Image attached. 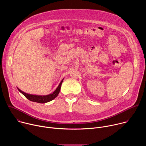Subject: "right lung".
Masks as SVG:
<instances>
[{"instance_id": "1", "label": "right lung", "mask_w": 146, "mask_h": 146, "mask_svg": "<svg viewBox=\"0 0 146 146\" xmlns=\"http://www.w3.org/2000/svg\"><path fill=\"white\" fill-rule=\"evenodd\" d=\"M64 81V78L59 83V86L58 87L56 88V90L51 94H48V95H33V94H29L28 93H26L22 90H21L19 88H18L17 87L18 90L23 95H24L28 99H29L31 101L37 102V103H45L48 102H50L54 99L59 94L62 83Z\"/></svg>"}]
</instances>
